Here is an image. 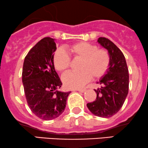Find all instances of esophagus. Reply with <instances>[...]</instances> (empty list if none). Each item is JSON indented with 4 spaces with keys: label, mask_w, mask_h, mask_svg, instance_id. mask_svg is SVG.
Segmentation results:
<instances>
[{
    "label": "esophagus",
    "mask_w": 148,
    "mask_h": 148,
    "mask_svg": "<svg viewBox=\"0 0 148 148\" xmlns=\"http://www.w3.org/2000/svg\"><path fill=\"white\" fill-rule=\"evenodd\" d=\"M77 90L80 92H84L86 91V89H79V90Z\"/></svg>",
    "instance_id": "34e87169"
}]
</instances>
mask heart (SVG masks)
<instances>
[{"mask_svg":"<svg viewBox=\"0 0 148 148\" xmlns=\"http://www.w3.org/2000/svg\"><path fill=\"white\" fill-rule=\"evenodd\" d=\"M67 53L74 60H81L78 73L69 72L63 75L62 80L64 86L69 89L82 88L93 78L104 75L110 65L109 53L104 49H98L94 44L79 42L66 46ZM56 70L63 73L69 69L71 60L69 56L62 49L56 51L53 57Z\"/></svg>","mask_w":148,"mask_h":148,"instance_id":"obj_1","label":"heart"}]
</instances>
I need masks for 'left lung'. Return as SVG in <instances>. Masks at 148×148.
Listing matches in <instances>:
<instances>
[{
	"label": "left lung",
	"mask_w": 148,
	"mask_h": 148,
	"mask_svg": "<svg viewBox=\"0 0 148 148\" xmlns=\"http://www.w3.org/2000/svg\"><path fill=\"white\" fill-rule=\"evenodd\" d=\"M99 43L107 49L111 58L109 67L97 84L101 87L95 90L97 99L87 104L95 116L110 118L117 114L123 105L128 92L129 74L125 57L115 44L105 37H99Z\"/></svg>",
	"instance_id": "8db88e82"
}]
</instances>
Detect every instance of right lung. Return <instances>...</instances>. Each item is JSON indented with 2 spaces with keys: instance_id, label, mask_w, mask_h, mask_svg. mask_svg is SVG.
I'll use <instances>...</instances> for the list:
<instances>
[{
  "instance_id": "1",
  "label": "right lung",
  "mask_w": 148,
  "mask_h": 148,
  "mask_svg": "<svg viewBox=\"0 0 148 148\" xmlns=\"http://www.w3.org/2000/svg\"><path fill=\"white\" fill-rule=\"evenodd\" d=\"M54 41L50 37L42 39L28 51L23 64L22 83L27 103L32 112L44 120L62 114L71 92L59 90L62 84L53 62Z\"/></svg>"
}]
</instances>
